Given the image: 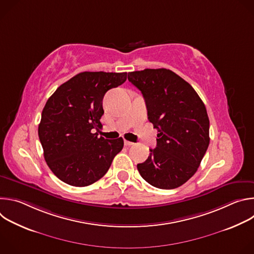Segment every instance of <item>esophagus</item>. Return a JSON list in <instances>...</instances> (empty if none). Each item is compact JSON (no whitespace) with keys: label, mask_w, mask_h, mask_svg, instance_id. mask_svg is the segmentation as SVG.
I'll return each mask as SVG.
<instances>
[{"label":"esophagus","mask_w":254,"mask_h":254,"mask_svg":"<svg viewBox=\"0 0 254 254\" xmlns=\"http://www.w3.org/2000/svg\"><path fill=\"white\" fill-rule=\"evenodd\" d=\"M125 144H126V146H132V144H133V142H131V141H129V140H125Z\"/></svg>","instance_id":"obj_1"}]
</instances>
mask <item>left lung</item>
<instances>
[{
  "label": "left lung",
  "instance_id": "left-lung-1",
  "mask_svg": "<svg viewBox=\"0 0 254 254\" xmlns=\"http://www.w3.org/2000/svg\"><path fill=\"white\" fill-rule=\"evenodd\" d=\"M127 79L140 90L158 130L157 147L137 170L156 188H178L196 173L208 149L206 107L195 89L169 69L129 72Z\"/></svg>",
  "mask_w": 254,
  "mask_h": 254
}]
</instances>
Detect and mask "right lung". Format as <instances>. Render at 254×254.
<instances>
[{
	"mask_svg": "<svg viewBox=\"0 0 254 254\" xmlns=\"http://www.w3.org/2000/svg\"><path fill=\"white\" fill-rule=\"evenodd\" d=\"M127 72H81L61 84L48 98L38 127L45 161L62 182L85 187L102 178L124 139L98 136L107 90L122 85Z\"/></svg>",
	"mask_w": 254,
	"mask_h": 254,
	"instance_id": "add662e5",
	"label": "right lung"
}]
</instances>
